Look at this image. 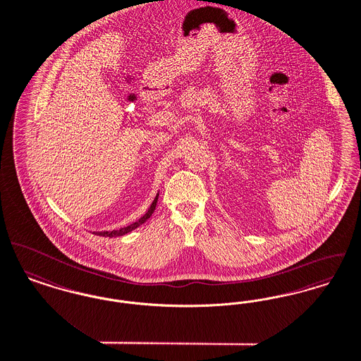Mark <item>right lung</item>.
<instances>
[{
    "label": "right lung",
    "mask_w": 361,
    "mask_h": 361,
    "mask_svg": "<svg viewBox=\"0 0 361 361\" xmlns=\"http://www.w3.org/2000/svg\"><path fill=\"white\" fill-rule=\"evenodd\" d=\"M157 198H159V194L156 195V198L153 200L152 205H151V208L148 209V212L140 219V220H137L135 223L133 224H130V226H128V227L121 228V229H114V231H103V232H94L95 235H99V236H106V238H115V236H122V235H125V233H128V232H130V231H133L137 227H140L141 224H144L151 216H152L153 210L156 209V204H157Z\"/></svg>",
    "instance_id": "obj_1"
}]
</instances>
